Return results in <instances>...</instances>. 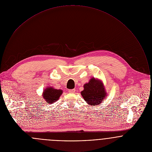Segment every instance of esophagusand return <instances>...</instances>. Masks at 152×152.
I'll return each mask as SVG.
<instances>
[{
  "instance_id": "34e87169",
  "label": "esophagus",
  "mask_w": 152,
  "mask_h": 152,
  "mask_svg": "<svg viewBox=\"0 0 152 152\" xmlns=\"http://www.w3.org/2000/svg\"><path fill=\"white\" fill-rule=\"evenodd\" d=\"M68 91H69V93H74L75 92V89H69L68 90Z\"/></svg>"
}]
</instances>
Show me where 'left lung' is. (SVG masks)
I'll return each mask as SVG.
<instances>
[{
    "label": "left lung",
    "instance_id": "obj_1",
    "mask_svg": "<svg viewBox=\"0 0 152 152\" xmlns=\"http://www.w3.org/2000/svg\"><path fill=\"white\" fill-rule=\"evenodd\" d=\"M84 88L81 92V95L91 105L100 104L106 96V92L102 83L95 78H91L88 83L84 86Z\"/></svg>",
    "mask_w": 152,
    "mask_h": 152
}]
</instances>
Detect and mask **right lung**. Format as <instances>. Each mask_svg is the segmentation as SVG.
<instances>
[{"label":"right lung","mask_w":152,"mask_h":152,"mask_svg":"<svg viewBox=\"0 0 152 152\" xmlns=\"http://www.w3.org/2000/svg\"><path fill=\"white\" fill-rule=\"evenodd\" d=\"M62 90L54 89L53 88H47L43 92L44 99L48 104H53L58 100L62 94Z\"/></svg>","instance_id":"obj_1"}]
</instances>
